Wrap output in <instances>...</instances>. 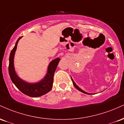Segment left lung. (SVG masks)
<instances>
[{
	"mask_svg": "<svg viewBox=\"0 0 124 124\" xmlns=\"http://www.w3.org/2000/svg\"><path fill=\"white\" fill-rule=\"evenodd\" d=\"M71 79H72V82H73V85H74V86L79 91H80V92H82V93H85V94H90V93H87V92H85V91H83V90L82 89H81L80 87H79V86H78V85H76V83H75V82H74L73 81V79H72V78H71Z\"/></svg>",
	"mask_w": 124,
	"mask_h": 124,
	"instance_id": "8db88e82",
	"label": "left lung"
}]
</instances>
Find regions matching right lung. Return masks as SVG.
Returning a JSON list of instances; mask_svg holds the SVG:
<instances>
[{
	"label": "right lung",
	"instance_id": "add662e5",
	"mask_svg": "<svg viewBox=\"0 0 124 124\" xmlns=\"http://www.w3.org/2000/svg\"><path fill=\"white\" fill-rule=\"evenodd\" d=\"M21 37H20L16 41L15 47L13 48L10 54L8 65L9 75L13 83L15 84L17 89L23 93L32 97H37L45 94L52 89L54 73L61 59L59 58H57L51 61L48 65L46 76L44 77L42 80L39 81L38 83H30L23 80L16 73L14 66V57L15 52L16 51L18 41Z\"/></svg>",
	"mask_w": 124,
	"mask_h": 124
}]
</instances>
